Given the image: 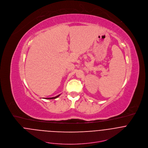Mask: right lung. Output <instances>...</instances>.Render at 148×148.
I'll return each mask as SVG.
<instances>
[{"mask_svg":"<svg viewBox=\"0 0 148 148\" xmlns=\"http://www.w3.org/2000/svg\"><path fill=\"white\" fill-rule=\"evenodd\" d=\"M60 95H58V96H55V97H49V98H45V99H56V98H58L59 96H60Z\"/></svg>","mask_w":148,"mask_h":148,"instance_id":"obj_1","label":"right lung"}]
</instances>
